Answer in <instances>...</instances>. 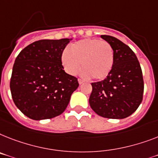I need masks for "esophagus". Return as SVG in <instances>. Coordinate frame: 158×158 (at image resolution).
I'll list each match as a JSON object with an SVG mask.
<instances>
[{
	"instance_id": "34e87169",
	"label": "esophagus",
	"mask_w": 158,
	"mask_h": 158,
	"mask_svg": "<svg viewBox=\"0 0 158 158\" xmlns=\"http://www.w3.org/2000/svg\"><path fill=\"white\" fill-rule=\"evenodd\" d=\"M78 83H79V85H81L84 83V81H82L81 79H78Z\"/></svg>"
}]
</instances>
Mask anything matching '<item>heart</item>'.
<instances>
[{"instance_id":"b5f03b06","label":"heart","mask_w":158,"mask_h":158,"mask_svg":"<svg viewBox=\"0 0 158 158\" xmlns=\"http://www.w3.org/2000/svg\"><path fill=\"white\" fill-rule=\"evenodd\" d=\"M83 77L97 81L105 79L110 74L114 63V51L110 44L98 39H84L72 44L70 51L64 49L61 63L65 72L75 75L80 69Z\"/></svg>"}]
</instances>
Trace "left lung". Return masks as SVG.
<instances>
[{"mask_svg":"<svg viewBox=\"0 0 158 158\" xmlns=\"http://www.w3.org/2000/svg\"><path fill=\"white\" fill-rule=\"evenodd\" d=\"M113 48L114 63L103 81L92 83L89 102L98 115L121 119L131 115L141 103L144 81L133 51L116 38L101 35Z\"/></svg>","mask_w":158,"mask_h":158,"instance_id":"obj_1","label":"left lung"}]
</instances>
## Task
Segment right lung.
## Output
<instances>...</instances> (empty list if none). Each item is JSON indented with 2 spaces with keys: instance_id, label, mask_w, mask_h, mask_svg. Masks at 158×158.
<instances>
[{
  "instance_id": "add662e5",
  "label": "right lung",
  "mask_w": 158,
  "mask_h": 158,
  "mask_svg": "<svg viewBox=\"0 0 158 158\" xmlns=\"http://www.w3.org/2000/svg\"><path fill=\"white\" fill-rule=\"evenodd\" d=\"M72 39L43 40L22 50L14 61L10 90L14 103L34 120L61 114L77 89L75 77L65 73L61 54Z\"/></svg>"
}]
</instances>
